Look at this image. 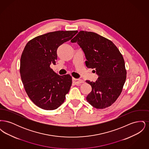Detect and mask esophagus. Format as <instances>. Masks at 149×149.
<instances>
[{
  "label": "esophagus",
  "instance_id": "1",
  "mask_svg": "<svg viewBox=\"0 0 149 149\" xmlns=\"http://www.w3.org/2000/svg\"><path fill=\"white\" fill-rule=\"evenodd\" d=\"M72 82L78 85L81 83H84V80H80V79H75V78H72Z\"/></svg>",
  "mask_w": 149,
  "mask_h": 149
}]
</instances>
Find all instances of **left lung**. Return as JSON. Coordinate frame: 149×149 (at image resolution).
Returning <instances> with one entry per match:
<instances>
[{
  "label": "left lung",
  "instance_id": "obj_1",
  "mask_svg": "<svg viewBox=\"0 0 149 149\" xmlns=\"http://www.w3.org/2000/svg\"><path fill=\"white\" fill-rule=\"evenodd\" d=\"M71 42L80 46L85 54L86 67L95 69L99 77L95 82L86 80L92 88L87 102L97 109L111 106L120 96L126 79L120 51L111 40L92 32L80 31Z\"/></svg>",
  "mask_w": 149,
  "mask_h": 149
}]
</instances>
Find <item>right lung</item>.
<instances>
[{"instance_id":"add662e5","label":"right lung","mask_w":149,"mask_h":149,"mask_svg":"<svg viewBox=\"0 0 149 149\" xmlns=\"http://www.w3.org/2000/svg\"><path fill=\"white\" fill-rule=\"evenodd\" d=\"M77 33L78 31H58L38 36L30 40L22 52V81L29 98L43 109H57L70 89L71 76L58 75L50 65L56 64L58 47Z\"/></svg>"}]
</instances>
